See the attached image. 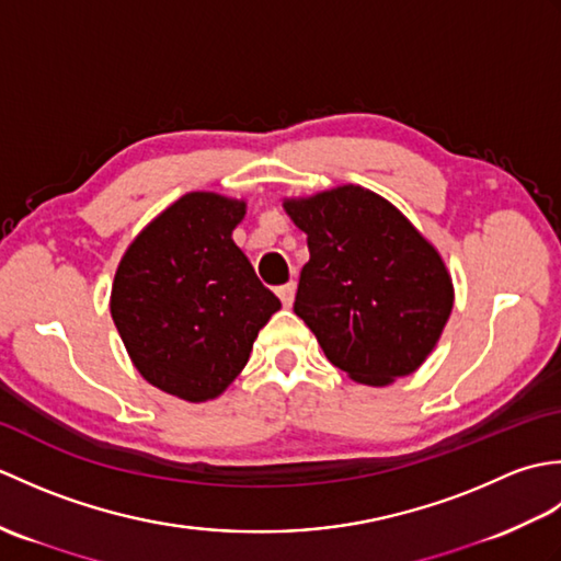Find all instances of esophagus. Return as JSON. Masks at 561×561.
Masks as SVG:
<instances>
[{
    "mask_svg": "<svg viewBox=\"0 0 561 561\" xmlns=\"http://www.w3.org/2000/svg\"><path fill=\"white\" fill-rule=\"evenodd\" d=\"M277 296H279V301L289 308L294 304V296H296V282H287V284H282V287H277Z\"/></svg>",
    "mask_w": 561,
    "mask_h": 561,
    "instance_id": "1",
    "label": "esophagus"
}]
</instances>
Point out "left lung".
<instances>
[{
    "mask_svg": "<svg viewBox=\"0 0 561 561\" xmlns=\"http://www.w3.org/2000/svg\"><path fill=\"white\" fill-rule=\"evenodd\" d=\"M308 236L294 313L330 364L366 386L422 366L444 332L453 284L432 243L371 190L342 185L284 202Z\"/></svg>",
    "mask_w": 561,
    "mask_h": 561,
    "instance_id": "left-lung-1",
    "label": "left lung"
}]
</instances>
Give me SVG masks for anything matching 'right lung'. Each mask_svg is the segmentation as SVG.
Listing matches in <instances>:
<instances>
[{
  "label": "right lung",
  "instance_id": "obj_1",
  "mask_svg": "<svg viewBox=\"0 0 561 561\" xmlns=\"http://www.w3.org/2000/svg\"><path fill=\"white\" fill-rule=\"evenodd\" d=\"M243 214L245 202L183 195L135 238L115 272L111 313L129 359L151 386L187 402L224 392L282 308L233 243Z\"/></svg>",
  "mask_w": 561,
  "mask_h": 561
}]
</instances>
